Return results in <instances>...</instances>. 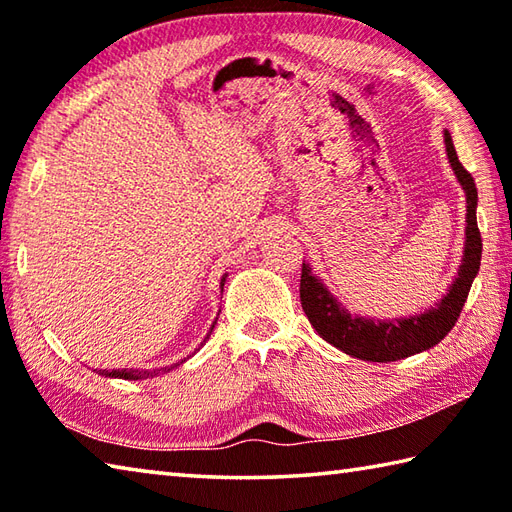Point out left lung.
Returning <instances> with one entry per match:
<instances>
[{"mask_svg": "<svg viewBox=\"0 0 512 512\" xmlns=\"http://www.w3.org/2000/svg\"><path fill=\"white\" fill-rule=\"evenodd\" d=\"M445 152L450 159L456 179L465 193V247L463 261L459 265L454 281L445 297L420 315L400 317V319H373L351 315L339 303L330 290L312 274V267L303 261L301 267V308L306 312L312 328L333 344L339 351L351 357H360L364 362H396L405 360L416 353L429 351L454 328L459 319L463 303L468 299L474 276L479 274L481 265V233L477 227V186L474 179L463 168L456 155L450 132H443Z\"/></svg>", "mask_w": 512, "mask_h": 512, "instance_id": "left-lung-1", "label": "left lung"}]
</instances>
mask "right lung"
Here are the masks:
<instances>
[{"instance_id": "add662e5", "label": "right lung", "mask_w": 512, "mask_h": 512, "mask_svg": "<svg viewBox=\"0 0 512 512\" xmlns=\"http://www.w3.org/2000/svg\"><path fill=\"white\" fill-rule=\"evenodd\" d=\"M227 276H229V274H224L222 279H220V290L224 288V281H227ZM215 321H218V319H215ZM215 321H213V326H211L209 333H206L204 342L211 337L213 328H215ZM182 362H186V360H182ZM182 362H177V364H173V366H166L164 371L175 369V366H179ZM159 373H161V369H157V371H155V369H152V371H148V369H112V371H101V375H105V378H119V380H146V378H152V375H159Z\"/></svg>"}]
</instances>
